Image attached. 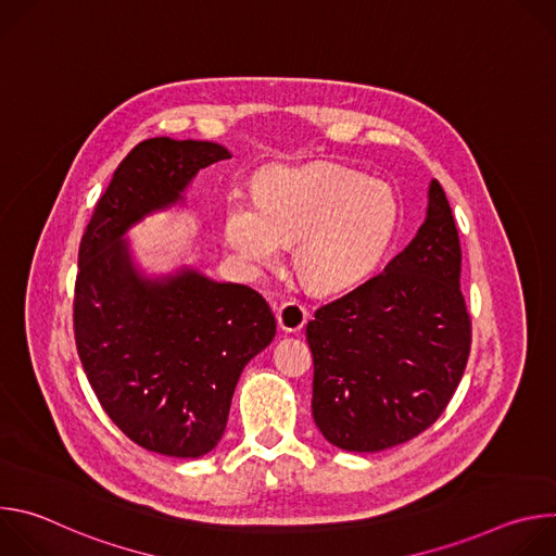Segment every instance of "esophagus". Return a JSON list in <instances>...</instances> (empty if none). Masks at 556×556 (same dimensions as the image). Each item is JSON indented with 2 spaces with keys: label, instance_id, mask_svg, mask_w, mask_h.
<instances>
[{
  "label": "esophagus",
  "instance_id": "esophagus-1",
  "mask_svg": "<svg viewBox=\"0 0 556 556\" xmlns=\"http://www.w3.org/2000/svg\"><path fill=\"white\" fill-rule=\"evenodd\" d=\"M307 316H309V312H307V307L303 303H299V301H283L279 305V309H277V324L286 332H296V330H301L305 326Z\"/></svg>",
  "mask_w": 556,
  "mask_h": 556
}]
</instances>
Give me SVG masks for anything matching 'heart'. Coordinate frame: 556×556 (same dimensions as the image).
<instances>
[{
  "instance_id": "1",
  "label": "heart",
  "mask_w": 556,
  "mask_h": 556,
  "mask_svg": "<svg viewBox=\"0 0 556 556\" xmlns=\"http://www.w3.org/2000/svg\"><path fill=\"white\" fill-rule=\"evenodd\" d=\"M399 200L387 182L337 165L275 169L260 178L255 200L232 195L226 242L242 262L268 266L279 244H294V270L319 292L365 281L387 253Z\"/></svg>"
}]
</instances>
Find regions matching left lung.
<instances>
[{
    "label": "left lung",
    "instance_id": "1",
    "mask_svg": "<svg viewBox=\"0 0 556 556\" xmlns=\"http://www.w3.org/2000/svg\"><path fill=\"white\" fill-rule=\"evenodd\" d=\"M457 226L438 180L427 219L382 273L321 305L305 328L312 416L339 448L374 453L429 429L470 354Z\"/></svg>",
    "mask_w": 556,
    "mask_h": 556
}]
</instances>
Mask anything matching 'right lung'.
I'll use <instances>...</instances> for the list:
<instances>
[{"mask_svg":"<svg viewBox=\"0 0 556 556\" xmlns=\"http://www.w3.org/2000/svg\"><path fill=\"white\" fill-rule=\"evenodd\" d=\"M215 142L149 138L116 167L78 247L72 326L78 358L112 422L147 451L200 457L222 438L244 365L275 339L266 299L193 270L140 279L123 232L180 200Z\"/></svg>","mask_w":556,"mask_h":556,"instance_id":"add662e5","label":"right lung"}]
</instances>
